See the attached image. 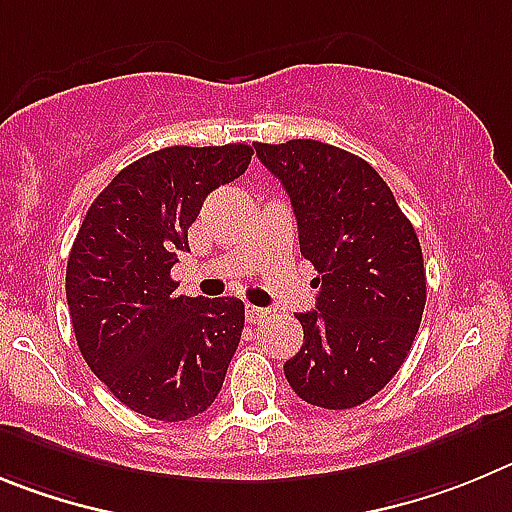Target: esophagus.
Masks as SVG:
<instances>
[{
    "mask_svg": "<svg viewBox=\"0 0 512 512\" xmlns=\"http://www.w3.org/2000/svg\"><path fill=\"white\" fill-rule=\"evenodd\" d=\"M247 321L250 324H262V321H267V316H270V311L267 308H257V306H247Z\"/></svg>",
    "mask_w": 512,
    "mask_h": 512,
    "instance_id": "34e87169",
    "label": "esophagus"
}]
</instances>
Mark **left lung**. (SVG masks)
<instances>
[{"instance_id":"8db88e82","label":"left lung","mask_w":512,"mask_h":512,"mask_svg":"<svg viewBox=\"0 0 512 512\" xmlns=\"http://www.w3.org/2000/svg\"><path fill=\"white\" fill-rule=\"evenodd\" d=\"M288 191L301 255L316 267V311L296 313L303 347L285 362L301 400L347 411L380 393L421 326V242L367 160L319 140L255 145Z\"/></svg>"}]
</instances>
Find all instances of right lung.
I'll return each instance as SVG.
<instances>
[{"label": "right lung", "mask_w": 512, "mask_h": 512, "mask_svg": "<svg viewBox=\"0 0 512 512\" xmlns=\"http://www.w3.org/2000/svg\"><path fill=\"white\" fill-rule=\"evenodd\" d=\"M250 160L242 142L163 147L119 170L86 211L66 270L73 334L91 372L135 413L186 421L222 390L245 303L178 296L170 267L206 196Z\"/></svg>", "instance_id": "add662e5"}]
</instances>
